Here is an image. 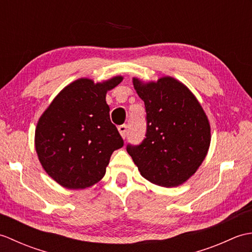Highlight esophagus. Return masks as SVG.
Returning a JSON list of instances; mask_svg holds the SVG:
<instances>
[{
	"instance_id": "obj_1",
	"label": "esophagus",
	"mask_w": 252,
	"mask_h": 252,
	"mask_svg": "<svg viewBox=\"0 0 252 252\" xmlns=\"http://www.w3.org/2000/svg\"><path fill=\"white\" fill-rule=\"evenodd\" d=\"M118 131H119L120 135L126 138V133H127V126L126 125H122V126H118Z\"/></svg>"
}]
</instances>
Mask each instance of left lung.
Segmentation results:
<instances>
[{"label": "left lung", "instance_id": "1", "mask_svg": "<svg viewBox=\"0 0 252 252\" xmlns=\"http://www.w3.org/2000/svg\"><path fill=\"white\" fill-rule=\"evenodd\" d=\"M133 85L144 100L147 129L140 145L126 152L142 176L152 183L174 187L183 184L205 160L211 133L199 101L183 83L171 77Z\"/></svg>", "mask_w": 252, "mask_h": 252}]
</instances>
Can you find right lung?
Segmentation results:
<instances>
[{
	"mask_svg": "<svg viewBox=\"0 0 252 252\" xmlns=\"http://www.w3.org/2000/svg\"><path fill=\"white\" fill-rule=\"evenodd\" d=\"M121 76L94 83L81 78L63 89L37 121L35 151L42 167L58 184L83 189L106 173L110 156L123 146L111 123L107 91L116 88Z\"/></svg>",
	"mask_w": 252,
	"mask_h": 252,
	"instance_id": "obj_1",
	"label": "right lung"
}]
</instances>
